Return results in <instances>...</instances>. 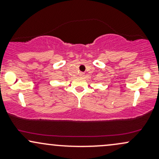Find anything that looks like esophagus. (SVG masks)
Listing matches in <instances>:
<instances>
[{"mask_svg": "<svg viewBox=\"0 0 159 159\" xmlns=\"http://www.w3.org/2000/svg\"><path fill=\"white\" fill-rule=\"evenodd\" d=\"M84 72H80L79 73V76L80 77H84Z\"/></svg>", "mask_w": 159, "mask_h": 159, "instance_id": "esophagus-1", "label": "esophagus"}]
</instances>
